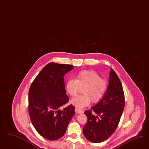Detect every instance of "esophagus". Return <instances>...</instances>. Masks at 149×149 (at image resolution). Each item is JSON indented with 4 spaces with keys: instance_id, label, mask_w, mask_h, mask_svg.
Here are the masks:
<instances>
[{
    "instance_id": "esophagus-1",
    "label": "esophagus",
    "mask_w": 149,
    "mask_h": 149,
    "mask_svg": "<svg viewBox=\"0 0 149 149\" xmlns=\"http://www.w3.org/2000/svg\"><path fill=\"white\" fill-rule=\"evenodd\" d=\"M75 111H76L77 113H79V114L83 113V110H82V109H80L75 108Z\"/></svg>"
}]
</instances>
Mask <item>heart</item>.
Returning a JSON list of instances; mask_svg holds the SVG:
<instances>
[{
  "mask_svg": "<svg viewBox=\"0 0 149 149\" xmlns=\"http://www.w3.org/2000/svg\"><path fill=\"white\" fill-rule=\"evenodd\" d=\"M80 88H84L83 95L72 100L77 108L87 107L91 102L95 104L100 102L108 91V82L94 70H82L77 73L75 80H68L65 85L67 93L72 97L77 95Z\"/></svg>",
  "mask_w": 149,
  "mask_h": 149,
  "instance_id": "obj_1",
  "label": "heart"
}]
</instances>
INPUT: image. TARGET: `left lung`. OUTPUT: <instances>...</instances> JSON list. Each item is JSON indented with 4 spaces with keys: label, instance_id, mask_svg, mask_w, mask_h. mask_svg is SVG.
<instances>
[{
    "label": "left lung",
    "instance_id": "obj_1",
    "mask_svg": "<svg viewBox=\"0 0 149 149\" xmlns=\"http://www.w3.org/2000/svg\"><path fill=\"white\" fill-rule=\"evenodd\" d=\"M125 99L122 84L116 73L111 69L108 88L104 98L91 109L85 111L87 117L83 128L84 136L92 143L103 142L112 135L119 123L125 108Z\"/></svg>",
    "mask_w": 149,
    "mask_h": 149
}]
</instances>
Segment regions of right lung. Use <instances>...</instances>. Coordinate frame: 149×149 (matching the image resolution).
<instances>
[{"label": "right lung", "instance_id": "add662e5", "mask_svg": "<svg viewBox=\"0 0 149 149\" xmlns=\"http://www.w3.org/2000/svg\"><path fill=\"white\" fill-rule=\"evenodd\" d=\"M72 65L51 62L36 76L28 93V111L38 133L49 140H57L65 134L75 114V108H60L69 99L65 90L64 75Z\"/></svg>", "mask_w": 149, "mask_h": 149}]
</instances>
